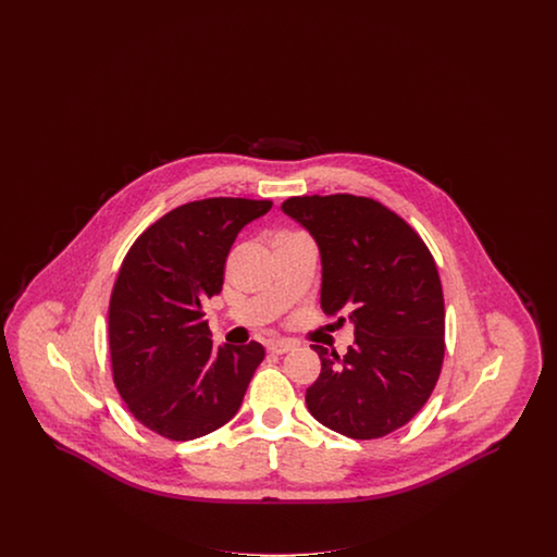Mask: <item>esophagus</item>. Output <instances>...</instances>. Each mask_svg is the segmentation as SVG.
Listing matches in <instances>:
<instances>
[{
    "mask_svg": "<svg viewBox=\"0 0 557 557\" xmlns=\"http://www.w3.org/2000/svg\"><path fill=\"white\" fill-rule=\"evenodd\" d=\"M292 348H294V343L290 341H273L267 345V350L271 355H284V352H290Z\"/></svg>",
    "mask_w": 557,
    "mask_h": 557,
    "instance_id": "esophagus-1",
    "label": "esophagus"
}]
</instances>
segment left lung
<instances>
[{"label": "left lung", "mask_w": 557, "mask_h": 557, "mask_svg": "<svg viewBox=\"0 0 557 557\" xmlns=\"http://www.w3.org/2000/svg\"><path fill=\"white\" fill-rule=\"evenodd\" d=\"M282 211L318 242L323 313L355 325L343 359L313 345L321 373L307 407L348 438H382L424 407L441 375L445 300L434 257L407 221L366 196H294Z\"/></svg>", "instance_id": "obj_1"}]
</instances>
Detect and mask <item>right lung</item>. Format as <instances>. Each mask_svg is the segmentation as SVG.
I'll list each match as a JSON object with an SVG mask.
<instances>
[{
  "label": "right lung",
  "instance_id": "obj_1",
  "mask_svg": "<svg viewBox=\"0 0 557 557\" xmlns=\"http://www.w3.org/2000/svg\"><path fill=\"white\" fill-rule=\"evenodd\" d=\"M271 200L187 202L133 242L108 307L112 380L139 424L194 441L227 424L265 357L259 343L212 346L202 305L223 288L239 230Z\"/></svg>",
  "mask_w": 557,
  "mask_h": 557
}]
</instances>
